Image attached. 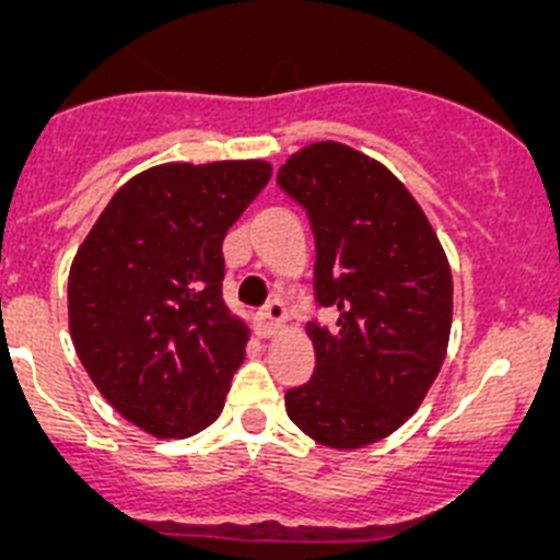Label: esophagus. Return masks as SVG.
Listing matches in <instances>:
<instances>
[{"label":"esophagus","mask_w":560,"mask_h":560,"mask_svg":"<svg viewBox=\"0 0 560 560\" xmlns=\"http://www.w3.org/2000/svg\"><path fill=\"white\" fill-rule=\"evenodd\" d=\"M284 319H287V312L284 306H281V301H270L268 306L262 308V312L257 314V332L262 338H273L279 336L281 327H284Z\"/></svg>","instance_id":"obj_1"}]
</instances>
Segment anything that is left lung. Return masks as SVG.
I'll return each mask as SVG.
<instances>
[{
  "mask_svg": "<svg viewBox=\"0 0 560 560\" xmlns=\"http://www.w3.org/2000/svg\"><path fill=\"white\" fill-rule=\"evenodd\" d=\"M279 186L312 219L316 301L338 312L332 327H306L316 369L287 389V415L322 447H369L420 409L442 371L453 327L447 254L409 189L336 140L292 154Z\"/></svg>",
  "mask_w": 560,
  "mask_h": 560,
  "instance_id": "8db88e82",
  "label": "left lung"
}]
</instances>
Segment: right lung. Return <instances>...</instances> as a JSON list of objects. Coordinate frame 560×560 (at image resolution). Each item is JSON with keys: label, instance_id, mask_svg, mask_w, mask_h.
Returning <instances> with one entry per match:
<instances>
[{"label": "right lung", "instance_id": "1", "mask_svg": "<svg viewBox=\"0 0 560 560\" xmlns=\"http://www.w3.org/2000/svg\"><path fill=\"white\" fill-rule=\"evenodd\" d=\"M273 167L265 160L167 162L129 178L67 279L83 369L124 420L186 439L224 409L248 327L222 298V241Z\"/></svg>", "mask_w": 560, "mask_h": 560}]
</instances>
